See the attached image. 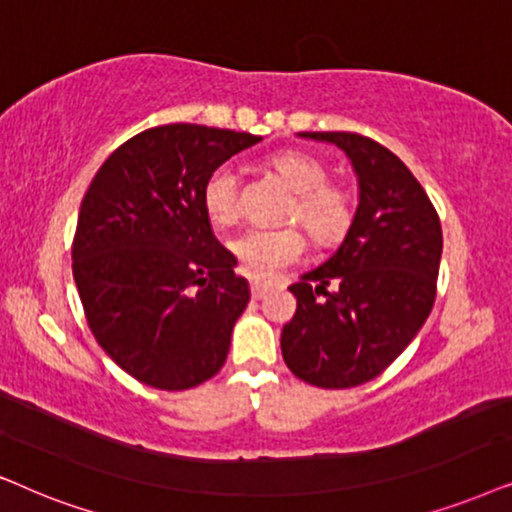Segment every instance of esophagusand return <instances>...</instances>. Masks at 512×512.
<instances>
[{
  "label": "esophagus",
  "instance_id": "esophagus-1",
  "mask_svg": "<svg viewBox=\"0 0 512 512\" xmlns=\"http://www.w3.org/2000/svg\"><path fill=\"white\" fill-rule=\"evenodd\" d=\"M250 292H252V297H255V299H262L269 292V285L262 283V281H252L250 283Z\"/></svg>",
  "mask_w": 512,
  "mask_h": 512
}]
</instances>
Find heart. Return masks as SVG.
Instances as JSON below:
<instances>
[{
	"label": "heart",
	"instance_id": "heart-1",
	"mask_svg": "<svg viewBox=\"0 0 512 512\" xmlns=\"http://www.w3.org/2000/svg\"><path fill=\"white\" fill-rule=\"evenodd\" d=\"M271 168L295 192L288 220L302 222L309 236L320 245L335 243L353 222L351 192L330 185V173L316 156L288 149L271 156ZM203 213L215 227H231L238 220V175L231 163L213 168L201 189ZM241 269L252 278H274L299 262L306 252V238L299 229H250L229 243Z\"/></svg>",
	"mask_w": 512,
	"mask_h": 512
}]
</instances>
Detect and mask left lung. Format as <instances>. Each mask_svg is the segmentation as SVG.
Instances as JSON below:
<instances>
[{
	"label": "left lung",
	"mask_w": 512,
	"mask_h": 512,
	"mask_svg": "<svg viewBox=\"0 0 512 512\" xmlns=\"http://www.w3.org/2000/svg\"><path fill=\"white\" fill-rule=\"evenodd\" d=\"M299 135L349 156L358 208L335 255L288 288L297 311L283 325V360L311 386H360L407 349L433 309L440 217L410 168L379 142L358 133Z\"/></svg>",
	"instance_id": "8db88e82"
}]
</instances>
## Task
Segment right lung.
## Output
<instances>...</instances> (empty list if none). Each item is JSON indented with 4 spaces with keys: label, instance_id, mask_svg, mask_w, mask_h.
Masks as SVG:
<instances>
[{
    "label": "right lung",
    "instance_id": "right-lung-1",
    "mask_svg": "<svg viewBox=\"0 0 512 512\" xmlns=\"http://www.w3.org/2000/svg\"><path fill=\"white\" fill-rule=\"evenodd\" d=\"M262 138L196 124L142 131L109 154L81 201L72 274L95 342L142 384L215 377L250 302L203 213L208 173Z\"/></svg>",
    "mask_w": 512,
    "mask_h": 512
}]
</instances>
